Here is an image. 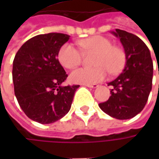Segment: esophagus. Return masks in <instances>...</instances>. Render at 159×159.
<instances>
[{
  "label": "esophagus",
  "instance_id": "obj_1",
  "mask_svg": "<svg viewBox=\"0 0 159 159\" xmlns=\"http://www.w3.org/2000/svg\"><path fill=\"white\" fill-rule=\"evenodd\" d=\"M83 86H86V87H89V88H91V89H95L98 87L97 84H84Z\"/></svg>",
  "mask_w": 159,
  "mask_h": 159
}]
</instances>
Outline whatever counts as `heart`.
<instances>
[{"mask_svg": "<svg viewBox=\"0 0 159 159\" xmlns=\"http://www.w3.org/2000/svg\"><path fill=\"white\" fill-rule=\"evenodd\" d=\"M80 50L70 43H65L58 52L60 64L67 69L75 68L82 61V53L96 52L93 68H79L70 74L73 83L95 84L102 80L108 71L117 74L123 70L125 64V55L123 49L113 46L111 40L106 37L95 35L78 41Z\"/></svg>", "mask_w": 159, "mask_h": 159, "instance_id": "1", "label": "heart"}]
</instances>
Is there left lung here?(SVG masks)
Returning a JSON list of instances; mask_svg holds the SVG:
<instances>
[{
    "mask_svg": "<svg viewBox=\"0 0 159 159\" xmlns=\"http://www.w3.org/2000/svg\"><path fill=\"white\" fill-rule=\"evenodd\" d=\"M122 43L125 54L123 71L108 86L111 95L99 103L101 110L117 119H129L143 110L148 101L153 77V62L150 49L139 37L123 30L111 32ZM159 74V68H158Z\"/></svg>",
    "mask_w": 159,
    "mask_h": 159,
    "instance_id": "8db88e82",
    "label": "left lung"
}]
</instances>
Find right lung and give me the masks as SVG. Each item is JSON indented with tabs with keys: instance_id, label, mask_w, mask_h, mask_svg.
<instances>
[{
	"instance_id": "right-lung-1",
	"label": "right lung",
	"mask_w": 159,
	"mask_h": 159,
	"mask_svg": "<svg viewBox=\"0 0 159 159\" xmlns=\"http://www.w3.org/2000/svg\"><path fill=\"white\" fill-rule=\"evenodd\" d=\"M69 39L68 34L57 33L34 36L14 58L16 97L28 118L40 124L54 123L69 112L80 87L62 86L68 75L58 61V52Z\"/></svg>"
}]
</instances>
